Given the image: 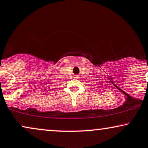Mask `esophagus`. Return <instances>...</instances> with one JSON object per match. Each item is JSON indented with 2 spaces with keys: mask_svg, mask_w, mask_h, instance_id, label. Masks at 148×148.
<instances>
[{
  "mask_svg": "<svg viewBox=\"0 0 148 148\" xmlns=\"http://www.w3.org/2000/svg\"><path fill=\"white\" fill-rule=\"evenodd\" d=\"M75 78H76V79L78 78V77L77 76H75Z\"/></svg>",
  "mask_w": 148,
  "mask_h": 148,
  "instance_id": "esophagus-1",
  "label": "esophagus"
}]
</instances>
